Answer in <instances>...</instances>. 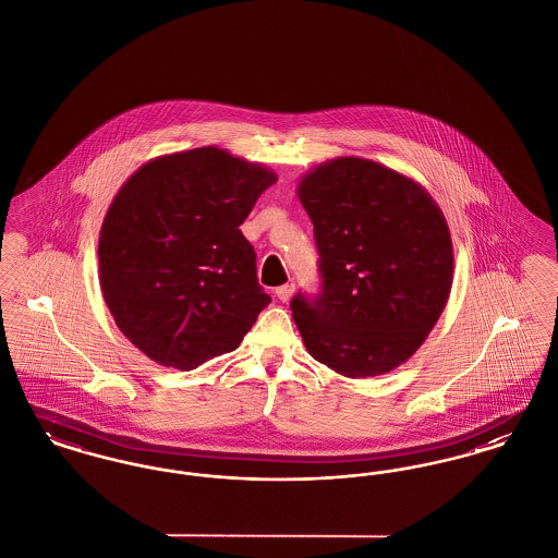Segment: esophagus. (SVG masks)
Returning a JSON list of instances; mask_svg holds the SVG:
<instances>
[{
  "label": "esophagus",
  "instance_id": "1",
  "mask_svg": "<svg viewBox=\"0 0 558 558\" xmlns=\"http://www.w3.org/2000/svg\"><path fill=\"white\" fill-rule=\"evenodd\" d=\"M292 292H294V287H292V284H284V287H278V289H276V296H278L282 303H289Z\"/></svg>",
  "mask_w": 558,
  "mask_h": 558
}]
</instances>
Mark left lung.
Instances as JSON below:
<instances>
[{
  "label": "left lung",
  "mask_w": 558,
  "mask_h": 558,
  "mask_svg": "<svg viewBox=\"0 0 558 558\" xmlns=\"http://www.w3.org/2000/svg\"><path fill=\"white\" fill-rule=\"evenodd\" d=\"M314 223L322 292L291 301L305 349L347 378L396 371L446 310L448 221L425 187L380 162L339 157L299 180Z\"/></svg>",
  "instance_id": "obj_1"
}]
</instances>
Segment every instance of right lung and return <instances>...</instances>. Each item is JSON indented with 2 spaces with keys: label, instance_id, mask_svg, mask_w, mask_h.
<instances>
[{
  "label": "right lung",
  "instance_id": "add662e5",
  "mask_svg": "<svg viewBox=\"0 0 558 558\" xmlns=\"http://www.w3.org/2000/svg\"><path fill=\"white\" fill-rule=\"evenodd\" d=\"M276 173L217 146L144 162L108 207L100 289L153 362L192 371L242 343L269 294L240 223Z\"/></svg>",
  "mask_w": 558,
  "mask_h": 558
}]
</instances>
